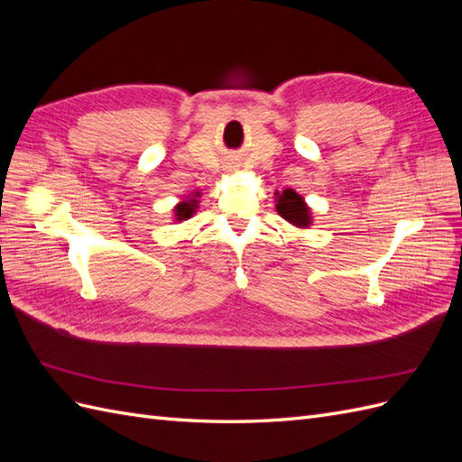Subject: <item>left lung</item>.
<instances>
[{
  "label": "left lung",
  "instance_id": "1",
  "mask_svg": "<svg viewBox=\"0 0 462 462\" xmlns=\"http://www.w3.org/2000/svg\"><path fill=\"white\" fill-rule=\"evenodd\" d=\"M277 212L283 219H287L289 223L297 227H309L310 226V209L306 208L304 200L299 197V194L289 189L283 190V194H279L277 199Z\"/></svg>",
  "mask_w": 462,
  "mask_h": 462
}]
</instances>
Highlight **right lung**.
Returning <instances> with one entry per match:
<instances>
[{
    "label": "right lung",
    "mask_w": 462,
    "mask_h": 462,
    "mask_svg": "<svg viewBox=\"0 0 462 462\" xmlns=\"http://www.w3.org/2000/svg\"><path fill=\"white\" fill-rule=\"evenodd\" d=\"M197 197H200L199 192H197ZM197 204H199V202L194 200V199H192V200H185V202H180V204L175 208V216H177L175 219H179V221H180V219H189V217L194 214V209L199 208Z\"/></svg>",
    "instance_id": "add662e5"
}]
</instances>
